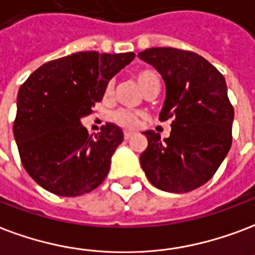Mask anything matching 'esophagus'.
<instances>
[{
    "instance_id": "34e87169",
    "label": "esophagus",
    "mask_w": 255,
    "mask_h": 255,
    "mask_svg": "<svg viewBox=\"0 0 255 255\" xmlns=\"http://www.w3.org/2000/svg\"><path fill=\"white\" fill-rule=\"evenodd\" d=\"M131 136H132V132H128V131L124 132V139H126V140H128V139H129Z\"/></svg>"
}]
</instances>
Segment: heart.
<instances>
[{"mask_svg": "<svg viewBox=\"0 0 255 255\" xmlns=\"http://www.w3.org/2000/svg\"><path fill=\"white\" fill-rule=\"evenodd\" d=\"M136 80L139 83V85L141 87V89L147 92L148 89H151L153 85L160 84L159 81V77L156 73H153L151 71H141L136 75ZM114 92V81H110L106 87V95H111ZM112 120L115 123H118L119 126L124 128H133L136 127L137 124V120H139V114L137 112H133V111L129 110H116L112 114Z\"/></svg>", "mask_w": 255, "mask_h": 255, "instance_id": "b5f03b06", "label": "heart"}]
</instances>
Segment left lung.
<instances>
[{"label":"left lung","instance_id":"8db88e82","mask_svg":"<svg viewBox=\"0 0 255 255\" xmlns=\"http://www.w3.org/2000/svg\"><path fill=\"white\" fill-rule=\"evenodd\" d=\"M137 56L162 75L166 100L159 120L172 122L163 141L156 132H143L148 145L141 168L159 190L192 191L213 178L231 147L234 108L225 77L190 50L151 48Z\"/></svg>","mask_w":255,"mask_h":255}]
</instances>
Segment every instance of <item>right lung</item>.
Segmentation results:
<instances>
[{
    "instance_id": "right-lung-1",
    "label": "right lung",
    "mask_w": 255,
    "mask_h": 255,
    "mask_svg": "<svg viewBox=\"0 0 255 255\" xmlns=\"http://www.w3.org/2000/svg\"><path fill=\"white\" fill-rule=\"evenodd\" d=\"M133 57L79 52L48 61L21 85L13 133L22 166L46 191L77 197L106 179L123 131L107 123L93 137L81 118L92 114L111 79Z\"/></svg>"
}]
</instances>
